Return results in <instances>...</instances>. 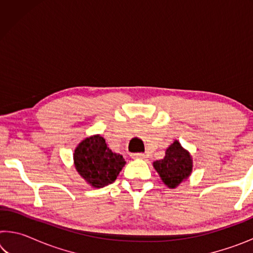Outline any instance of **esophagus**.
<instances>
[{
  "label": "esophagus",
  "mask_w": 253,
  "mask_h": 253,
  "mask_svg": "<svg viewBox=\"0 0 253 253\" xmlns=\"http://www.w3.org/2000/svg\"><path fill=\"white\" fill-rule=\"evenodd\" d=\"M131 158H134V160H143L145 157V155L143 153H135V154H131Z\"/></svg>",
  "instance_id": "esophagus-1"
}]
</instances>
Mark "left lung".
Wrapping results in <instances>:
<instances>
[{
	"label": "left lung",
	"mask_w": 253,
	"mask_h": 253,
	"mask_svg": "<svg viewBox=\"0 0 253 253\" xmlns=\"http://www.w3.org/2000/svg\"><path fill=\"white\" fill-rule=\"evenodd\" d=\"M153 168L166 186L176 188L191 176L193 172V160L190 152L184 148L178 140H174L166 148L163 160L153 163Z\"/></svg>",
	"instance_id": "obj_1"
}]
</instances>
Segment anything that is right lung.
<instances>
[{"instance_id":"obj_1","label":"right lung","mask_w":253,"mask_h":253,"mask_svg":"<svg viewBox=\"0 0 253 253\" xmlns=\"http://www.w3.org/2000/svg\"><path fill=\"white\" fill-rule=\"evenodd\" d=\"M74 164L85 183L101 188L116 181L126 161L121 154L111 152L104 137L97 134L78 144L74 153Z\"/></svg>"}]
</instances>
